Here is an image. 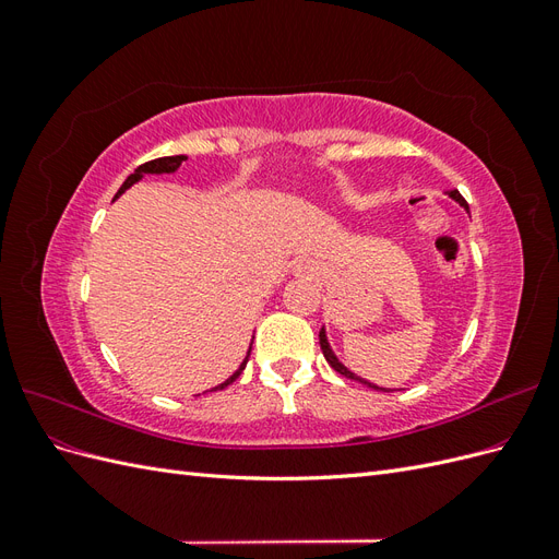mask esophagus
I'll use <instances>...</instances> for the list:
<instances>
[{"label":"esophagus","instance_id":"1","mask_svg":"<svg viewBox=\"0 0 559 559\" xmlns=\"http://www.w3.org/2000/svg\"><path fill=\"white\" fill-rule=\"evenodd\" d=\"M294 270H296V273H300V275H306V273H308V275H312V273H314L312 263H308V261H298Z\"/></svg>","mask_w":559,"mask_h":559}]
</instances>
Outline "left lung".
Returning a JSON list of instances; mask_svg holds the SVG:
<instances>
[{"label":"left lung","instance_id":"1","mask_svg":"<svg viewBox=\"0 0 559 559\" xmlns=\"http://www.w3.org/2000/svg\"><path fill=\"white\" fill-rule=\"evenodd\" d=\"M456 202H460V205H464L466 210H468V205H466V200L462 198V193L460 191H456V189H452V191H448ZM319 345H321V352H324V357H326V361L337 370V373H341V376H345V378H349V380H359V382H364V384H368V386H373V389H380V386H376V384H370V382H366V380H361V378H357V376H354V373H349V370L341 364V361H337L335 359V354L331 352V347H329V343H326V335H324V329H321L319 331ZM380 392H389V389H380Z\"/></svg>","mask_w":559,"mask_h":559}]
</instances>
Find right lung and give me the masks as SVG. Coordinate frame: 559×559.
Returning a JSON list of instances; mask_svg holds the SVG:
<instances>
[{
    "label": "right lung",
    "instance_id": "add662e5",
    "mask_svg": "<svg viewBox=\"0 0 559 559\" xmlns=\"http://www.w3.org/2000/svg\"><path fill=\"white\" fill-rule=\"evenodd\" d=\"M181 160H186L183 156H163V158H156V160H148V163H144V165H140L138 167V170H134L126 181H123V186H121V189H118V193H116V198L118 195H121L126 189H130V186L134 183V181H138L144 173H175L177 170V167L181 165ZM247 359H249V354H247ZM247 359L242 361V366L238 368V370H235V373L226 380V382H222V384H218V386H214V389H226L228 384H233L235 380H238V376L242 373V370H245V366H247Z\"/></svg>",
    "mask_w": 559,
    "mask_h": 559
}]
</instances>
